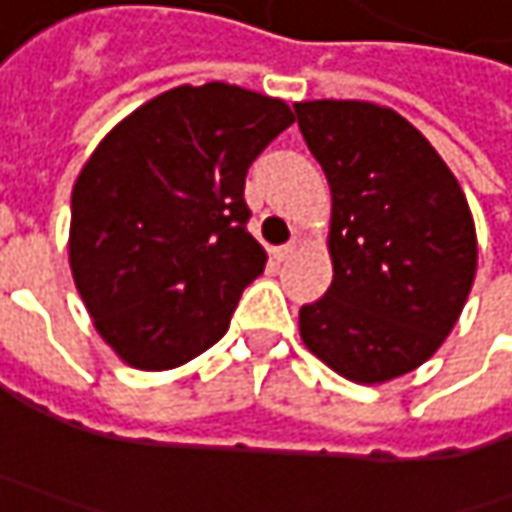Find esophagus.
<instances>
[{"instance_id":"obj_1","label":"esophagus","mask_w":512,"mask_h":512,"mask_svg":"<svg viewBox=\"0 0 512 512\" xmlns=\"http://www.w3.org/2000/svg\"><path fill=\"white\" fill-rule=\"evenodd\" d=\"M293 253H296V242H287V245L276 247V250H273V256H276L279 262H287V259L293 256Z\"/></svg>"}]
</instances>
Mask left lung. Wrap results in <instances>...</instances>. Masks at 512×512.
I'll return each instance as SVG.
<instances>
[{
	"label": "left lung",
	"mask_w": 512,
	"mask_h": 512,
	"mask_svg": "<svg viewBox=\"0 0 512 512\" xmlns=\"http://www.w3.org/2000/svg\"><path fill=\"white\" fill-rule=\"evenodd\" d=\"M330 185L333 282L299 310L313 356L356 384L424 364L462 316L476 279V225L456 176L396 110L296 102Z\"/></svg>",
	"instance_id": "left-lung-1"
}]
</instances>
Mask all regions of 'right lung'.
I'll use <instances>...</instances> for the list:
<instances>
[{"mask_svg":"<svg viewBox=\"0 0 512 512\" xmlns=\"http://www.w3.org/2000/svg\"><path fill=\"white\" fill-rule=\"evenodd\" d=\"M290 125L282 99L182 85L90 153L70 196V270L122 362L170 370L225 336L267 262L247 233V168Z\"/></svg>","mask_w":512,"mask_h":512,"instance_id":"add662e5","label":"right lung"}]
</instances>
